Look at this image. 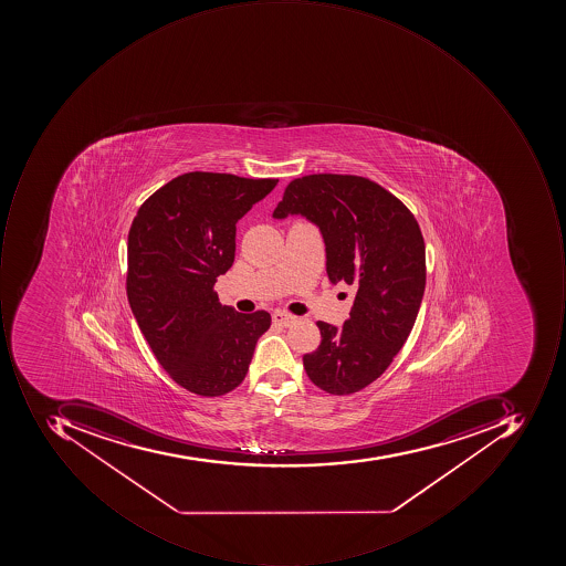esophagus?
Segmentation results:
<instances>
[{
	"instance_id": "34e87169",
	"label": "esophagus",
	"mask_w": 566,
	"mask_h": 566,
	"mask_svg": "<svg viewBox=\"0 0 566 566\" xmlns=\"http://www.w3.org/2000/svg\"><path fill=\"white\" fill-rule=\"evenodd\" d=\"M294 319L296 318H294L292 314L285 313V311H274V313H272V322L279 326H289Z\"/></svg>"
}]
</instances>
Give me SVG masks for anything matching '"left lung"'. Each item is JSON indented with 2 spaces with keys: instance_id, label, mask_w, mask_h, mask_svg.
I'll use <instances>...</instances> for the list:
<instances>
[{
  "instance_id": "1",
  "label": "left lung",
  "mask_w": 566,
  "mask_h": 566,
  "mask_svg": "<svg viewBox=\"0 0 566 566\" xmlns=\"http://www.w3.org/2000/svg\"><path fill=\"white\" fill-rule=\"evenodd\" d=\"M301 214L318 226L333 284L355 291L342 328L318 322L322 344L303 357L323 391L347 396L376 381L401 350L426 291V241L398 197L357 175L294 178L275 219Z\"/></svg>"
}]
</instances>
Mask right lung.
<instances>
[{
    "label": "right lung",
    "instance_id": "obj_1",
    "mask_svg": "<svg viewBox=\"0 0 566 566\" xmlns=\"http://www.w3.org/2000/svg\"><path fill=\"white\" fill-rule=\"evenodd\" d=\"M277 181L190 171L156 190L130 224V310L163 369L193 395L238 388L270 328L266 311L222 306L214 284L233 265L238 219Z\"/></svg>",
    "mask_w": 566,
    "mask_h": 566
}]
</instances>
